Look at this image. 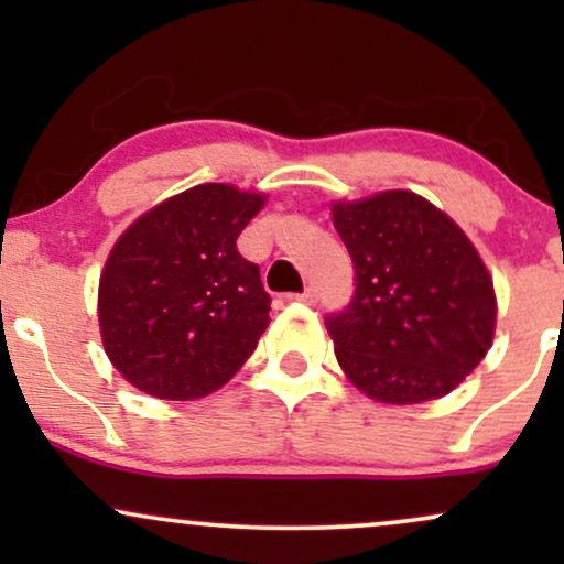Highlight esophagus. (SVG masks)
Masks as SVG:
<instances>
[{
  "label": "esophagus",
  "instance_id": "34e87169",
  "mask_svg": "<svg viewBox=\"0 0 564 564\" xmlns=\"http://www.w3.org/2000/svg\"><path fill=\"white\" fill-rule=\"evenodd\" d=\"M291 302H304V304H313V302H318V291H315L313 286H307L302 291V294H291L289 296Z\"/></svg>",
  "mask_w": 564,
  "mask_h": 564
}]
</instances>
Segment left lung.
Returning <instances> with one entry per match:
<instances>
[{"label":"left lung","instance_id":"8db88e82","mask_svg":"<svg viewBox=\"0 0 564 564\" xmlns=\"http://www.w3.org/2000/svg\"><path fill=\"white\" fill-rule=\"evenodd\" d=\"M355 268L345 310L326 315L336 360L379 403L448 394L494 341V281L462 228L408 191L334 206Z\"/></svg>","mask_w":564,"mask_h":564}]
</instances>
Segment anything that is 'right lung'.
<instances>
[{"label": "right lung", "instance_id": "add662e5", "mask_svg": "<svg viewBox=\"0 0 564 564\" xmlns=\"http://www.w3.org/2000/svg\"><path fill=\"white\" fill-rule=\"evenodd\" d=\"M262 204L232 185H196L119 238L100 275V334L129 384L196 400L254 352L270 294L236 241Z\"/></svg>", "mask_w": 564, "mask_h": 564}]
</instances>
